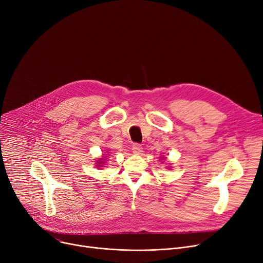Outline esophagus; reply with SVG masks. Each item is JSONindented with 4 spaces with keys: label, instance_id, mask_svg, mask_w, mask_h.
<instances>
[{
    "label": "esophagus",
    "instance_id": "obj_1",
    "mask_svg": "<svg viewBox=\"0 0 263 263\" xmlns=\"http://www.w3.org/2000/svg\"><path fill=\"white\" fill-rule=\"evenodd\" d=\"M132 151H133V154L134 155H142V153H143V147L141 146V145H139V144H134L133 146H132Z\"/></svg>",
    "mask_w": 263,
    "mask_h": 263
}]
</instances>
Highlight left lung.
<instances>
[{
	"mask_svg": "<svg viewBox=\"0 0 263 263\" xmlns=\"http://www.w3.org/2000/svg\"><path fill=\"white\" fill-rule=\"evenodd\" d=\"M161 158H162V160H164V157H161ZM166 167H167V168H170V166H166Z\"/></svg>",
	"mask_w": 263,
	"mask_h": 263,
	"instance_id": "left-lung-1",
	"label": "left lung"
}]
</instances>
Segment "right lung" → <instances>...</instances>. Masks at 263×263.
<instances>
[{
    "instance_id": "add662e5",
    "label": "right lung",
    "mask_w": 263,
    "mask_h": 263,
    "mask_svg": "<svg viewBox=\"0 0 263 263\" xmlns=\"http://www.w3.org/2000/svg\"><path fill=\"white\" fill-rule=\"evenodd\" d=\"M105 163H106V160H105V157L104 156H102V158H99V160H97L96 161V167H102V166H104L105 165Z\"/></svg>"
}]
</instances>
